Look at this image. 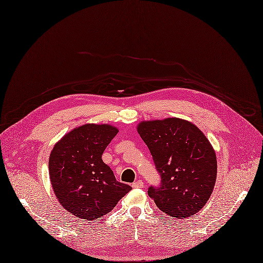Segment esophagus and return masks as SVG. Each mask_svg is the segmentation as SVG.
Instances as JSON below:
<instances>
[{
  "label": "esophagus",
  "instance_id": "34e87169",
  "mask_svg": "<svg viewBox=\"0 0 263 263\" xmlns=\"http://www.w3.org/2000/svg\"><path fill=\"white\" fill-rule=\"evenodd\" d=\"M132 186L134 187V189H142V187L144 186V183H143L142 181L138 180V181H135V182L132 184Z\"/></svg>",
  "mask_w": 263,
  "mask_h": 263
}]
</instances>
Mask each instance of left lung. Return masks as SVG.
<instances>
[{"label":"left lung","instance_id":"1","mask_svg":"<svg viewBox=\"0 0 263 263\" xmlns=\"http://www.w3.org/2000/svg\"><path fill=\"white\" fill-rule=\"evenodd\" d=\"M138 133L153 157L160 184L147 194L167 215H195L213 192L217 161L213 147L194 124L177 119L141 122Z\"/></svg>","mask_w":263,"mask_h":263}]
</instances>
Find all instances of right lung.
<instances>
[{"label": "right lung", "instance_id": "right-lung-1", "mask_svg": "<svg viewBox=\"0 0 263 263\" xmlns=\"http://www.w3.org/2000/svg\"><path fill=\"white\" fill-rule=\"evenodd\" d=\"M118 133L111 125L85 124L66 134L52 148L49 174L53 192L62 206L76 217H102L132 190L116 180L102 159Z\"/></svg>", "mask_w": 263, "mask_h": 263}]
</instances>
